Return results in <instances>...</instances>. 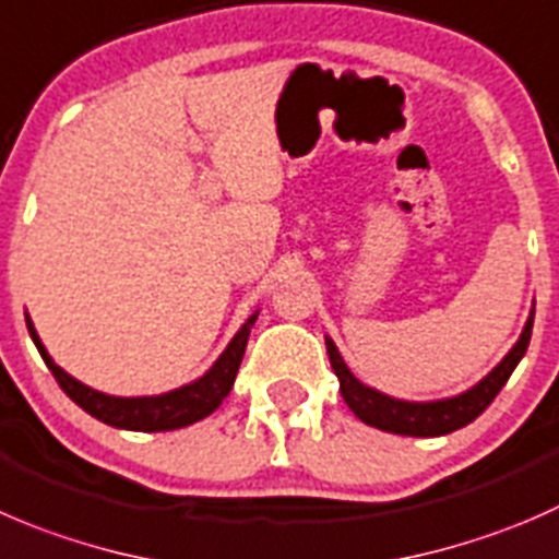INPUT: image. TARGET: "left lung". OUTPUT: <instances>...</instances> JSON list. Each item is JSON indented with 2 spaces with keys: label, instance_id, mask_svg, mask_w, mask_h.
<instances>
[{
  "label": "left lung",
  "instance_id": "8db88e82",
  "mask_svg": "<svg viewBox=\"0 0 559 559\" xmlns=\"http://www.w3.org/2000/svg\"><path fill=\"white\" fill-rule=\"evenodd\" d=\"M533 319L535 308L530 313L527 324L522 330V338L516 341L511 352L502 357L500 366L489 373L486 379H480L475 388H469L467 393L453 395L445 401H426V404H417V401H399L390 399V395L379 393V390L366 388L360 379L352 377V371L346 368V362L341 360L338 349L330 338H324L330 355V366H333L335 377L341 382V395H344L346 406L360 417L366 426L373 429L390 431V435H404V437H442L451 435V431L464 429L467 424H473L475 417L497 399V393L502 390V384L508 382V377L513 373V368L519 366V360L524 357L530 346V335H533Z\"/></svg>",
  "mask_w": 559,
  "mask_h": 559
}]
</instances>
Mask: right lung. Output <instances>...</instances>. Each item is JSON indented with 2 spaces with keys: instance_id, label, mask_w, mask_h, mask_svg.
Wrapping results in <instances>:
<instances>
[{
  "instance_id": "right-lung-1",
  "label": "right lung",
  "mask_w": 559,
  "mask_h": 559,
  "mask_svg": "<svg viewBox=\"0 0 559 559\" xmlns=\"http://www.w3.org/2000/svg\"><path fill=\"white\" fill-rule=\"evenodd\" d=\"M253 322H257V313L248 317V322L237 330V335L231 338V344L226 346L224 355L215 360V366L204 373L197 382L186 384L180 390H171L164 395H144V399H117V395L97 393V390L86 388L79 379H73L70 373H64L57 362L48 357L46 346L37 338L35 328H32V319L26 317V328H29L32 341H35L37 352L46 360V366L51 368L53 379L59 382V388L75 401L84 412H90L92 417L103 420V424L114 426V429H128V431H175L182 426H191L202 417L213 415L221 406V401L229 395L231 384H235L237 368H240L242 355H246L248 335H251Z\"/></svg>"
}]
</instances>
